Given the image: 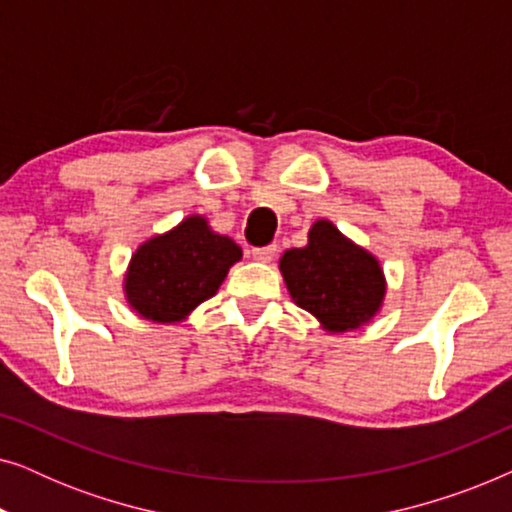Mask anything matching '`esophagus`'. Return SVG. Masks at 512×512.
<instances>
[{
	"instance_id": "34e87169",
	"label": "esophagus",
	"mask_w": 512,
	"mask_h": 512,
	"mask_svg": "<svg viewBox=\"0 0 512 512\" xmlns=\"http://www.w3.org/2000/svg\"><path fill=\"white\" fill-rule=\"evenodd\" d=\"M251 256H254L256 261H261V263H270L272 258L277 256V244H268V247L251 249Z\"/></svg>"
}]
</instances>
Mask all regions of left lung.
Segmentation results:
<instances>
[{
	"instance_id": "1",
	"label": "left lung",
	"mask_w": 512,
	"mask_h": 512,
	"mask_svg": "<svg viewBox=\"0 0 512 512\" xmlns=\"http://www.w3.org/2000/svg\"><path fill=\"white\" fill-rule=\"evenodd\" d=\"M286 289L331 333L354 331L380 312L387 282L373 254L347 240L331 221L319 219L307 247L279 258Z\"/></svg>"
}]
</instances>
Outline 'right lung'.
<instances>
[{"instance_id":"1","label":"right lung","mask_w":512,"mask_h":512,"mask_svg":"<svg viewBox=\"0 0 512 512\" xmlns=\"http://www.w3.org/2000/svg\"><path fill=\"white\" fill-rule=\"evenodd\" d=\"M240 258L242 249L230 237L214 233L205 216L193 214L132 254L125 298L139 317L177 324L219 291Z\"/></svg>"}]
</instances>
